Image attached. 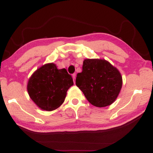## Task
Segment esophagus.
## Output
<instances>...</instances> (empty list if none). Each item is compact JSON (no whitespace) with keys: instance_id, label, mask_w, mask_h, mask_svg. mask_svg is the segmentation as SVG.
I'll list each match as a JSON object with an SVG mask.
<instances>
[{"instance_id":"obj_1","label":"esophagus","mask_w":153,"mask_h":153,"mask_svg":"<svg viewBox=\"0 0 153 153\" xmlns=\"http://www.w3.org/2000/svg\"><path fill=\"white\" fill-rule=\"evenodd\" d=\"M72 78H73V80H74V82L75 78H76V73H74V74H72Z\"/></svg>"}]
</instances>
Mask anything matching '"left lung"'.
Listing matches in <instances>:
<instances>
[{"instance_id": "1", "label": "left lung", "mask_w": 153, "mask_h": 153, "mask_svg": "<svg viewBox=\"0 0 153 153\" xmlns=\"http://www.w3.org/2000/svg\"><path fill=\"white\" fill-rule=\"evenodd\" d=\"M122 76L116 68L105 60L85 59L82 72L78 73L76 85L93 106L111 105L122 88Z\"/></svg>"}]
</instances>
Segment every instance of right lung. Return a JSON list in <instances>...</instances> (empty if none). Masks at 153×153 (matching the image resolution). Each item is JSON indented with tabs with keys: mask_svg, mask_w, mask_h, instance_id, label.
Listing matches in <instances>:
<instances>
[{
	"mask_svg": "<svg viewBox=\"0 0 153 153\" xmlns=\"http://www.w3.org/2000/svg\"><path fill=\"white\" fill-rule=\"evenodd\" d=\"M74 84L66 69L58 70L53 63L46 64L29 79L27 90L31 100L42 109L53 111L63 103L68 90Z\"/></svg>",
	"mask_w": 153,
	"mask_h": 153,
	"instance_id": "obj_1",
	"label": "right lung"
}]
</instances>
